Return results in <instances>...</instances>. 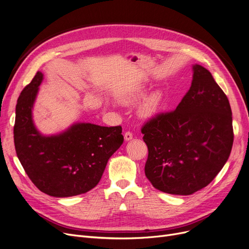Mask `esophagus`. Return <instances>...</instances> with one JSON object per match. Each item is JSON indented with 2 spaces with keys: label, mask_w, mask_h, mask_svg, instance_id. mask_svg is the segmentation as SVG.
<instances>
[{
  "label": "esophagus",
  "mask_w": 249,
  "mask_h": 249,
  "mask_svg": "<svg viewBox=\"0 0 249 249\" xmlns=\"http://www.w3.org/2000/svg\"><path fill=\"white\" fill-rule=\"evenodd\" d=\"M132 137H133V134H132L131 132H130V131H127V132L124 134V139H125L126 141L131 140Z\"/></svg>",
  "instance_id": "esophagus-1"
}]
</instances>
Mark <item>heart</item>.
Listing matches in <instances>:
<instances>
[{
	"label": "heart",
	"mask_w": 249,
	"mask_h": 249,
	"mask_svg": "<svg viewBox=\"0 0 249 249\" xmlns=\"http://www.w3.org/2000/svg\"><path fill=\"white\" fill-rule=\"evenodd\" d=\"M146 91L144 89H138L132 93H130L123 101L126 105H134L142 98H144ZM163 102V94L161 90H155L146 97V99L143 101V103L139 107V115L143 118H150L158 114L159 111L161 109Z\"/></svg>",
	"instance_id": "heart-1"
}]
</instances>
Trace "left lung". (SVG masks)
<instances>
[{
  "label": "left lung",
  "instance_id": "8db88e82",
  "mask_svg": "<svg viewBox=\"0 0 249 249\" xmlns=\"http://www.w3.org/2000/svg\"><path fill=\"white\" fill-rule=\"evenodd\" d=\"M190 89L175 111L152 117L141 128L148 147L145 176L172 195L207 187L226 163L233 145L232 112L211 72L193 67Z\"/></svg>",
  "mask_w": 249,
  "mask_h": 249
}]
</instances>
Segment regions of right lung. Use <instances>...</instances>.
<instances>
[{
  "mask_svg": "<svg viewBox=\"0 0 249 249\" xmlns=\"http://www.w3.org/2000/svg\"><path fill=\"white\" fill-rule=\"evenodd\" d=\"M43 74L37 71L17 101L14 143L18 159L33 184L52 197L81 195L95 188L112 154L124 140L121 126L76 123L57 135L44 136L32 120Z\"/></svg>",
  "mask_w": 249,
  "mask_h": 249,
  "instance_id": "add662e5",
  "label": "right lung"
}]
</instances>
